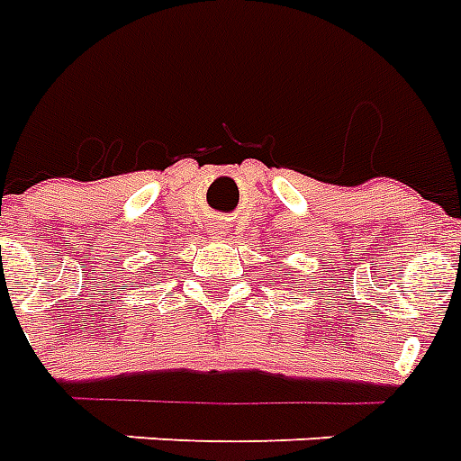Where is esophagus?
<instances>
[{"instance_id":"1","label":"esophagus","mask_w":461,"mask_h":461,"mask_svg":"<svg viewBox=\"0 0 461 461\" xmlns=\"http://www.w3.org/2000/svg\"><path fill=\"white\" fill-rule=\"evenodd\" d=\"M222 227H224V224H220V222H212V227H210V231H215V234H217V231H222Z\"/></svg>"}]
</instances>
